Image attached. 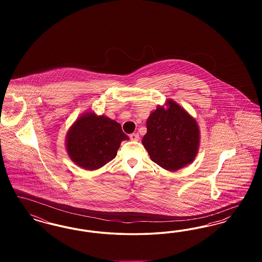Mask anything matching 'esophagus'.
<instances>
[{"label":"esophagus","mask_w":262,"mask_h":262,"mask_svg":"<svg viewBox=\"0 0 262 262\" xmlns=\"http://www.w3.org/2000/svg\"><path fill=\"white\" fill-rule=\"evenodd\" d=\"M129 138L133 140V141H137L139 139V135L138 134H132L129 136Z\"/></svg>","instance_id":"obj_1"}]
</instances>
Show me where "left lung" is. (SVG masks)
<instances>
[{
  "label": "left lung",
  "instance_id": "1",
  "mask_svg": "<svg viewBox=\"0 0 262 262\" xmlns=\"http://www.w3.org/2000/svg\"><path fill=\"white\" fill-rule=\"evenodd\" d=\"M167 108L158 106L150 114L142 144L153 162L168 171H177L192 162L200 147L198 122L173 100Z\"/></svg>",
  "mask_w": 262,
  "mask_h": 262
}]
</instances>
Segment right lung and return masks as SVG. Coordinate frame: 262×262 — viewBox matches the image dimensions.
<instances>
[{
  "mask_svg": "<svg viewBox=\"0 0 262 262\" xmlns=\"http://www.w3.org/2000/svg\"><path fill=\"white\" fill-rule=\"evenodd\" d=\"M127 139L119 123L107 116L88 112L77 118L70 127L66 147L73 162L93 171L113 160L121 142Z\"/></svg>",
  "mask_w": 262,
  "mask_h": 262,
  "instance_id": "right-lung-1",
  "label": "right lung"
}]
</instances>
